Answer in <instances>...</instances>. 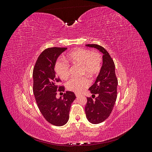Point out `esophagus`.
Returning <instances> with one entry per match:
<instances>
[{
  "label": "esophagus",
  "instance_id": "esophagus-1",
  "mask_svg": "<svg viewBox=\"0 0 152 152\" xmlns=\"http://www.w3.org/2000/svg\"><path fill=\"white\" fill-rule=\"evenodd\" d=\"M75 96H76V97H79V96H80V94L75 93Z\"/></svg>",
  "mask_w": 152,
  "mask_h": 152
}]
</instances>
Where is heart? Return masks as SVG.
<instances>
[{
    "instance_id": "b5f03b06",
    "label": "heart",
    "mask_w": 152,
    "mask_h": 152,
    "mask_svg": "<svg viewBox=\"0 0 152 152\" xmlns=\"http://www.w3.org/2000/svg\"><path fill=\"white\" fill-rule=\"evenodd\" d=\"M66 59L73 65L82 67V74L94 77L98 75L102 68V56L98 52H93L87 49L78 48L68 53ZM55 70L62 80H66L70 76V69L66 62L58 61L55 66ZM90 84L88 78L81 79H71L66 84V89L75 93H80Z\"/></svg>"
}]
</instances>
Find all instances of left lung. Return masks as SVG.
Listing matches in <instances>:
<instances>
[{"label":"left lung","instance_id":"8db88e82","mask_svg":"<svg viewBox=\"0 0 152 152\" xmlns=\"http://www.w3.org/2000/svg\"><path fill=\"white\" fill-rule=\"evenodd\" d=\"M86 45L96 48L103 54L102 70L94 84L89 89L93 95L92 98H87L85 107L87 118L92 124H96L104 121L112 112L117 96L118 80L113 60L107 50L97 44Z\"/></svg>","mask_w":152,"mask_h":152}]
</instances>
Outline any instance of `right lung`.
<instances>
[{
  "instance_id": "1",
  "label": "right lung",
  "mask_w": 152,
  "mask_h": 152,
  "mask_svg": "<svg viewBox=\"0 0 152 152\" xmlns=\"http://www.w3.org/2000/svg\"><path fill=\"white\" fill-rule=\"evenodd\" d=\"M66 48H49L42 52L37 58L33 70V91L37 104L43 117L56 126L65 125L69 119L71 104L76 98L72 91H66L63 98H56L57 92L65 90L55 73L58 58Z\"/></svg>"
}]
</instances>
